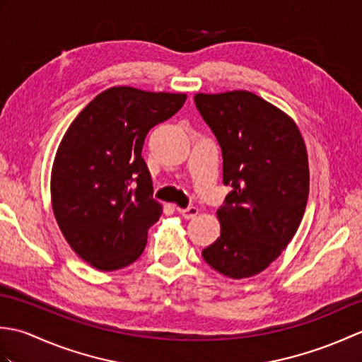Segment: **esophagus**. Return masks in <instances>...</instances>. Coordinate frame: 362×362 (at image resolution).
I'll use <instances>...</instances> for the list:
<instances>
[{
    "mask_svg": "<svg viewBox=\"0 0 362 362\" xmlns=\"http://www.w3.org/2000/svg\"><path fill=\"white\" fill-rule=\"evenodd\" d=\"M177 211H179L185 219H191V218L197 216L199 209L197 206H188V209H180V206H177Z\"/></svg>",
    "mask_w": 362,
    "mask_h": 362,
    "instance_id": "obj_1",
    "label": "esophagus"
}]
</instances>
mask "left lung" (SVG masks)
Wrapping results in <instances>:
<instances>
[{
    "mask_svg": "<svg viewBox=\"0 0 362 362\" xmlns=\"http://www.w3.org/2000/svg\"><path fill=\"white\" fill-rule=\"evenodd\" d=\"M194 103L222 151V177L232 187L219 206L221 236L202 250L230 279L263 272L302 222L310 193L308 153L286 113L245 90L197 93Z\"/></svg>",
    "mask_w": 362,
    "mask_h": 362,
    "instance_id": "1",
    "label": "left lung"
}]
</instances>
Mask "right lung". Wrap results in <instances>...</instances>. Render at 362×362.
Listing matches in <instances>:
<instances>
[{
  "instance_id": "1",
  "label": "right lung",
  "mask_w": 362,
  "mask_h": 362,
  "mask_svg": "<svg viewBox=\"0 0 362 362\" xmlns=\"http://www.w3.org/2000/svg\"><path fill=\"white\" fill-rule=\"evenodd\" d=\"M183 93L112 87L68 127L54 158L51 202L60 232L99 271L132 264L161 214L141 157L149 130L171 118Z\"/></svg>"
}]
</instances>
